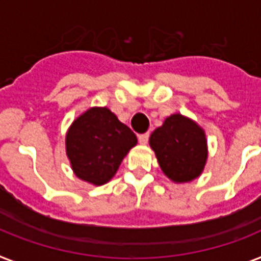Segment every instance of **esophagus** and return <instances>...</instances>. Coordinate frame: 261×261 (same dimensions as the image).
<instances>
[{"instance_id":"obj_1","label":"esophagus","mask_w":261,"mask_h":261,"mask_svg":"<svg viewBox=\"0 0 261 261\" xmlns=\"http://www.w3.org/2000/svg\"><path fill=\"white\" fill-rule=\"evenodd\" d=\"M149 137H150L149 133H145V134L138 135V139H139V143H141V145H146V143H147V141H149Z\"/></svg>"}]
</instances>
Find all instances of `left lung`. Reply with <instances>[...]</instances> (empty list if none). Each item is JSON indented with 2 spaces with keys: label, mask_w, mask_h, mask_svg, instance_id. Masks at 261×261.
I'll use <instances>...</instances> for the list:
<instances>
[{
  "label": "left lung",
  "mask_w": 261,
  "mask_h": 261,
  "mask_svg": "<svg viewBox=\"0 0 261 261\" xmlns=\"http://www.w3.org/2000/svg\"><path fill=\"white\" fill-rule=\"evenodd\" d=\"M161 169L173 182H190L200 177L207 158L206 138L196 122L173 114L150 135Z\"/></svg>",
  "instance_id": "8db88e82"
}]
</instances>
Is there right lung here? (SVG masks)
<instances>
[{
	"instance_id": "right-lung-1",
	"label": "right lung",
	"mask_w": 261,
	"mask_h": 261,
	"mask_svg": "<svg viewBox=\"0 0 261 261\" xmlns=\"http://www.w3.org/2000/svg\"><path fill=\"white\" fill-rule=\"evenodd\" d=\"M137 142L130 127L114 112L92 107L73 120L65 137V150L76 177L99 186L115 175Z\"/></svg>"
}]
</instances>
